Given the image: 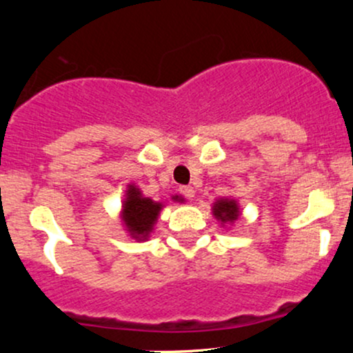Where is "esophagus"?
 I'll return each mask as SVG.
<instances>
[{"label":"esophagus","instance_id":"34e87169","mask_svg":"<svg viewBox=\"0 0 353 353\" xmlns=\"http://www.w3.org/2000/svg\"><path fill=\"white\" fill-rule=\"evenodd\" d=\"M181 192H182V196L189 201H192V197L196 196V190H194V188H190V185H182Z\"/></svg>","mask_w":353,"mask_h":353}]
</instances>
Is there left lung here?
Here are the masks:
<instances>
[{
  "label": "left lung",
  "instance_id": "obj_1",
  "mask_svg": "<svg viewBox=\"0 0 353 353\" xmlns=\"http://www.w3.org/2000/svg\"><path fill=\"white\" fill-rule=\"evenodd\" d=\"M214 216L221 222H234L239 217V208L236 201L221 199L214 204Z\"/></svg>",
  "mask_w": 353,
  "mask_h": 353
}]
</instances>
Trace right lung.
<instances>
[{
  "mask_svg": "<svg viewBox=\"0 0 353 353\" xmlns=\"http://www.w3.org/2000/svg\"><path fill=\"white\" fill-rule=\"evenodd\" d=\"M163 205L148 197L141 196V190L134 185L128 189V199L124 201V222L132 237L145 239L152 230L159 210Z\"/></svg>",
  "mask_w": 353,
  "mask_h": 353,
  "instance_id": "add662e5",
  "label": "right lung"
}]
</instances>
